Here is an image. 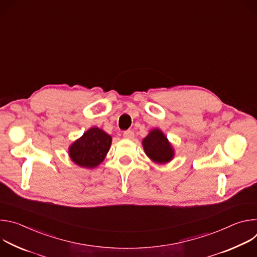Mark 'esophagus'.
Returning a JSON list of instances; mask_svg holds the SVG:
<instances>
[{"mask_svg": "<svg viewBox=\"0 0 257 257\" xmlns=\"http://www.w3.org/2000/svg\"><path fill=\"white\" fill-rule=\"evenodd\" d=\"M123 136L126 139H133L134 138V132L132 130H126V131H124Z\"/></svg>", "mask_w": 257, "mask_h": 257, "instance_id": "1", "label": "esophagus"}]
</instances>
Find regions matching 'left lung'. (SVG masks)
Instances as JSON below:
<instances>
[{
    "instance_id": "1",
    "label": "left lung",
    "mask_w": 257,
    "mask_h": 257,
    "mask_svg": "<svg viewBox=\"0 0 257 257\" xmlns=\"http://www.w3.org/2000/svg\"><path fill=\"white\" fill-rule=\"evenodd\" d=\"M142 144L145 154L156 163H168L174 157V152L170 142L159 129L153 130L143 139Z\"/></svg>"
}]
</instances>
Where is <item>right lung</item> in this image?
Masks as SVG:
<instances>
[{
  "mask_svg": "<svg viewBox=\"0 0 257 257\" xmlns=\"http://www.w3.org/2000/svg\"><path fill=\"white\" fill-rule=\"evenodd\" d=\"M112 137L98 128H90L69 149L71 160L83 168H94L107 154Z\"/></svg>",
  "mask_w": 257,
  "mask_h": 257,
  "instance_id": "obj_1",
  "label": "right lung"
}]
</instances>
